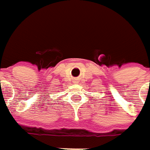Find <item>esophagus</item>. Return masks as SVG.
Segmentation results:
<instances>
[{"mask_svg":"<svg viewBox=\"0 0 150 150\" xmlns=\"http://www.w3.org/2000/svg\"><path fill=\"white\" fill-rule=\"evenodd\" d=\"M78 81H79V79H78V78H76L73 79V83H78Z\"/></svg>","mask_w":150,"mask_h":150,"instance_id":"obj_1","label":"esophagus"}]
</instances>
